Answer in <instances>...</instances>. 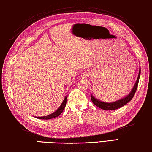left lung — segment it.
Here are the masks:
<instances>
[{"label":"left lung","instance_id":"1","mask_svg":"<svg viewBox=\"0 0 152 152\" xmlns=\"http://www.w3.org/2000/svg\"><path fill=\"white\" fill-rule=\"evenodd\" d=\"M140 75H141V67H139L138 77H137V78L135 84H134V86L132 87L131 92H130L129 93V95H126V97L120 99L119 100L115 101V102H114L107 103V102H102V101L99 100L98 99H97L95 97H94L93 94H91V101H92V102L95 105H97V107L104 110H114L118 109V108L124 106V105H126V103H128L132 99V97H134V93H135L137 91V86H138Z\"/></svg>","mask_w":152,"mask_h":152}]
</instances>
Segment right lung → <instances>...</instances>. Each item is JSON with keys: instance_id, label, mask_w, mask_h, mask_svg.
<instances>
[{"instance_id": "obj_1", "label": "right lung", "mask_w": 152, "mask_h": 152, "mask_svg": "<svg viewBox=\"0 0 152 152\" xmlns=\"http://www.w3.org/2000/svg\"><path fill=\"white\" fill-rule=\"evenodd\" d=\"M67 96H66L64 98V99L63 101V102L60 105L59 107L57 109L55 112H54L53 113H52V114H50L48 115H46V116H41V117H36L38 119H42V120H49V119H52V118H56L57 116H59V115L61 114L62 112H63L65 107H66V102H67Z\"/></svg>"}]
</instances>
